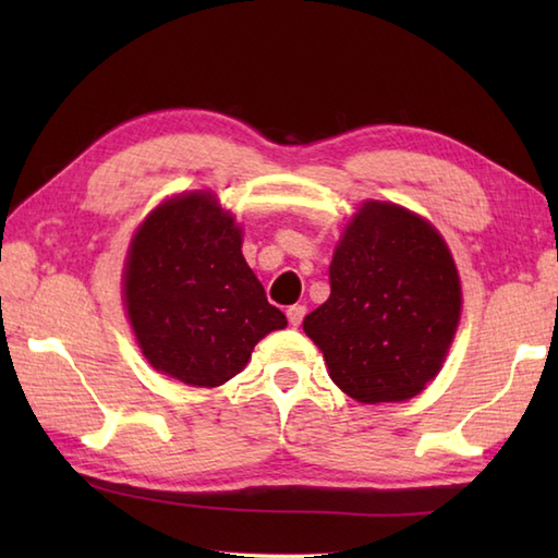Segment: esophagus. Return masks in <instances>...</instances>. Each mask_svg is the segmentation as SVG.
I'll return each mask as SVG.
<instances>
[{
  "mask_svg": "<svg viewBox=\"0 0 558 558\" xmlns=\"http://www.w3.org/2000/svg\"><path fill=\"white\" fill-rule=\"evenodd\" d=\"M304 316H306V306L304 304H292L290 310H288V322L294 328H298L304 322Z\"/></svg>",
  "mask_w": 558,
  "mask_h": 558,
  "instance_id": "34e87169",
  "label": "esophagus"
}]
</instances>
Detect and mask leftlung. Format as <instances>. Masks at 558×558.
Returning a JSON list of instances; mask_svg holds the SVG:
<instances>
[{
	"label": "left lung",
	"instance_id": "left-lung-1",
	"mask_svg": "<svg viewBox=\"0 0 558 558\" xmlns=\"http://www.w3.org/2000/svg\"><path fill=\"white\" fill-rule=\"evenodd\" d=\"M330 298L304 316L330 378L360 402L417 396L444 364L460 318L446 242L414 213L369 201L328 270Z\"/></svg>",
	"mask_w": 558,
	"mask_h": 558
}]
</instances>
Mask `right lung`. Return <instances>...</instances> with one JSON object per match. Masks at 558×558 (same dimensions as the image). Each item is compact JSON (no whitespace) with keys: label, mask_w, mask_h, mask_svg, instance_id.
<instances>
[{"label":"right lung","mask_w":558,"mask_h":558,"mask_svg":"<svg viewBox=\"0 0 558 558\" xmlns=\"http://www.w3.org/2000/svg\"><path fill=\"white\" fill-rule=\"evenodd\" d=\"M124 300L146 360L201 388L240 374L256 342L288 326L246 266L240 228L204 192L165 201L141 225Z\"/></svg>","instance_id":"1"}]
</instances>
